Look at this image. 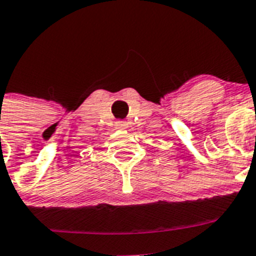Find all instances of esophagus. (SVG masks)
<instances>
[{
	"instance_id": "obj_1",
	"label": "esophagus",
	"mask_w": 256,
	"mask_h": 256,
	"mask_svg": "<svg viewBox=\"0 0 256 256\" xmlns=\"http://www.w3.org/2000/svg\"><path fill=\"white\" fill-rule=\"evenodd\" d=\"M128 126V123L124 120H118L116 122V128H126Z\"/></svg>"
}]
</instances>
